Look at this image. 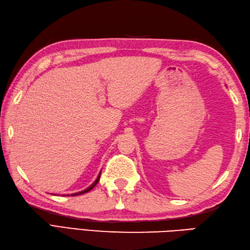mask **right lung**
Masks as SVG:
<instances>
[{
	"mask_svg": "<svg viewBox=\"0 0 250 250\" xmlns=\"http://www.w3.org/2000/svg\"><path fill=\"white\" fill-rule=\"evenodd\" d=\"M100 177H101V173L99 174V177H97V179L95 180V182L94 183H93L92 185H91V187H89V188H85L84 190H81V192H79V193H75V194H71V196H77V195H81V194H84V193H87V192H90V190L93 188H94L95 187V185L97 184V183H99V181H100Z\"/></svg>",
	"mask_w": 250,
	"mask_h": 250,
	"instance_id": "right-lung-1",
	"label": "right lung"
}]
</instances>
